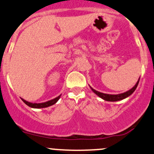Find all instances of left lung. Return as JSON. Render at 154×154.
I'll list each match as a JSON object with an SVG mask.
<instances>
[{
	"label": "left lung",
	"mask_w": 154,
	"mask_h": 154,
	"mask_svg": "<svg viewBox=\"0 0 154 154\" xmlns=\"http://www.w3.org/2000/svg\"><path fill=\"white\" fill-rule=\"evenodd\" d=\"M139 80L140 78L137 80V82H136V84L135 85L132 87L131 89L129 90V91L125 92L123 93H120V94H116V95H111V94H106V93H100V92H98L95 90L93 89V88H91V89L93 91V92H94L95 94H96L98 96H99L100 98H101L102 99H103L104 100H106V101H118V100H121L125 99V98H128V97L131 95L132 93H134V91H135L136 88L137 87V85L139 83Z\"/></svg>",
	"instance_id": "8db88e82"
}]
</instances>
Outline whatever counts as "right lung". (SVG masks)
<instances>
[{"mask_svg":"<svg viewBox=\"0 0 154 154\" xmlns=\"http://www.w3.org/2000/svg\"><path fill=\"white\" fill-rule=\"evenodd\" d=\"M61 95H59L58 97L55 98L54 99L48 100V101H47V102H44V103H30V102H28V101H26V100H24L23 98H22V100L24 101V103L26 104V105L28 106H29L31 108H34V109H42V108H46V107L51 106L54 105V104L56 103V102L59 100V98H61Z\"/></svg>","mask_w":154,"mask_h":154,"instance_id":"add662e5","label":"right lung"}]
</instances>
